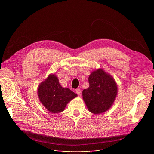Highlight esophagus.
Here are the masks:
<instances>
[{
  "instance_id": "esophagus-1",
  "label": "esophagus",
  "mask_w": 154,
  "mask_h": 154,
  "mask_svg": "<svg viewBox=\"0 0 154 154\" xmlns=\"http://www.w3.org/2000/svg\"><path fill=\"white\" fill-rule=\"evenodd\" d=\"M75 91H76V93L78 95H80V91H80V88H77Z\"/></svg>"
}]
</instances>
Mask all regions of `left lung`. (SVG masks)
I'll list each match as a JSON object with an SVG mask.
<instances>
[{
  "label": "left lung",
  "mask_w": 154,
  "mask_h": 154,
  "mask_svg": "<svg viewBox=\"0 0 154 154\" xmlns=\"http://www.w3.org/2000/svg\"><path fill=\"white\" fill-rule=\"evenodd\" d=\"M89 87L82 92L83 99L91 112L99 114L112 106L117 94L113 78L102 69L93 72L88 77Z\"/></svg>",
  "instance_id": "8db88e82"
}]
</instances>
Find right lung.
Segmentation results:
<instances>
[{
  "mask_svg": "<svg viewBox=\"0 0 154 154\" xmlns=\"http://www.w3.org/2000/svg\"><path fill=\"white\" fill-rule=\"evenodd\" d=\"M38 95L43 106L54 114L62 112L67 103L77 96L69 88H63L54 74L39 85Z\"/></svg>",
  "mask_w": 154,
  "mask_h": 154,
  "instance_id": "obj_1",
  "label": "right lung"
}]
</instances>
